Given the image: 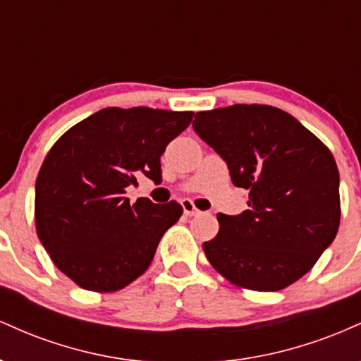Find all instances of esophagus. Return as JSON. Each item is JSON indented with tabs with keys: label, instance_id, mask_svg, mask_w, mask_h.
<instances>
[{
	"label": "esophagus",
	"instance_id": "obj_1",
	"mask_svg": "<svg viewBox=\"0 0 361 361\" xmlns=\"http://www.w3.org/2000/svg\"><path fill=\"white\" fill-rule=\"evenodd\" d=\"M181 205H183V212L186 215H198V214H200V210L195 207L192 200H186V198H185V200H181Z\"/></svg>",
	"mask_w": 361,
	"mask_h": 361
}]
</instances>
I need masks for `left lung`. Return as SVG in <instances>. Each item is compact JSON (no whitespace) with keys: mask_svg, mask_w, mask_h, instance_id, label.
<instances>
[{"mask_svg":"<svg viewBox=\"0 0 361 361\" xmlns=\"http://www.w3.org/2000/svg\"><path fill=\"white\" fill-rule=\"evenodd\" d=\"M193 128L250 192L239 215L219 214L207 259L239 288L276 292L307 273L339 229V173L331 151L287 111L233 105L198 111Z\"/></svg>","mask_w":361,"mask_h":361,"instance_id":"obj_1","label":"left lung"}]
</instances>
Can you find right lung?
Segmentation results:
<instances>
[{
	"instance_id": "1",
	"label": "right lung",
	"mask_w": 361,
	"mask_h": 361,
	"mask_svg": "<svg viewBox=\"0 0 361 361\" xmlns=\"http://www.w3.org/2000/svg\"><path fill=\"white\" fill-rule=\"evenodd\" d=\"M193 111L110 106L57 139L35 181V229L59 270L78 287L117 292L151 264L183 207L130 204L126 188L146 175L161 183V156Z\"/></svg>"
}]
</instances>
